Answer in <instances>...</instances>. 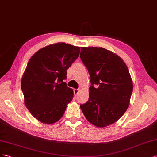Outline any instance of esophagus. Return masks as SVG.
<instances>
[{
    "instance_id": "1",
    "label": "esophagus",
    "mask_w": 157,
    "mask_h": 157,
    "mask_svg": "<svg viewBox=\"0 0 157 157\" xmlns=\"http://www.w3.org/2000/svg\"><path fill=\"white\" fill-rule=\"evenodd\" d=\"M79 89H74V95L76 96L79 93Z\"/></svg>"
}]
</instances>
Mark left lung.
<instances>
[{
  "label": "left lung",
  "mask_w": 157,
  "mask_h": 157,
  "mask_svg": "<svg viewBox=\"0 0 157 157\" xmlns=\"http://www.w3.org/2000/svg\"><path fill=\"white\" fill-rule=\"evenodd\" d=\"M80 58L91 83L89 100L80 108L91 124L106 127L118 120L129 107L133 82L128 68L119 56L102 47H81Z\"/></svg>",
  "instance_id": "1"
}]
</instances>
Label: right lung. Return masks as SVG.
<instances>
[{"mask_svg":"<svg viewBox=\"0 0 157 157\" xmlns=\"http://www.w3.org/2000/svg\"><path fill=\"white\" fill-rule=\"evenodd\" d=\"M79 52V47L57 43L39 49L31 57L22 75L21 87L26 107L39 122H58L72 101L73 89L63 80Z\"/></svg>","mask_w":157,"mask_h":157,"instance_id":"right-lung-1","label":"right lung"}]
</instances>
